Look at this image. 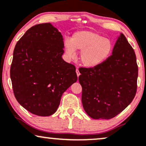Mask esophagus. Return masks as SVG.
<instances>
[{"label":"esophagus","instance_id":"1","mask_svg":"<svg viewBox=\"0 0 146 146\" xmlns=\"http://www.w3.org/2000/svg\"><path fill=\"white\" fill-rule=\"evenodd\" d=\"M76 73H77V77H79V75H80V73H79V69H78V68H77V69H76Z\"/></svg>","mask_w":146,"mask_h":146}]
</instances>
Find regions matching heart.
Wrapping results in <instances>:
<instances>
[{"label":"heart","instance_id":"obj_1","mask_svg":"<svg viewBox=\"0 0 146 146\" xmlns=\"http://www.w3.org/2000/svg\"><path fill=\"white\" fill-rule=\"evenodd\" d=\"M66 55L70 59L76 56V50H81L80 61L89 68L96 67L104 63L111 55L113 44L110 38L90 31L75 32L71 39L64 43Z\"/></svg>","mask_w":146,"mask_h":146}]
</instances>
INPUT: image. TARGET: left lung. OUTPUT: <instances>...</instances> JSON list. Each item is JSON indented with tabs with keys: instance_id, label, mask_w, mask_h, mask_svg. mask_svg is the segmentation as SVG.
<instances>
[{
	"instance_id": "8db88e82",
	"label": "left lung",
	"mask_w": 146,
	"mask_h": 146,
	"mask_svg": "<svg viewBox=\"0 0 146 146\" xmlns=\"http://www.w3.org/2000/svg\"><path fill=\"white\" fill-rule=\"evenodd\" d=\"M79 71L83 107L93 119L115 117L131 104L136 94V57L122 33L112 55L104 63L96 67H80Z\"/></svg>"
}]
</instances>
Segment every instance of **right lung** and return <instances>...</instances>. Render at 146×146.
<instances>
[{"instance_id": "1", "label": "right lung", "mask_w": 146, "mask_h": 146, "mask_svg": "<svg viewBox=\"0 0 146 146\" xmlns=\"http://www.w3.org/2000/svg\"><path fill=\"white\" fill-rule=\"evenodd\" d=\"M61 33L50 23L36 25L15 45L11 66L13 93L31 113L49 116L63 93L77 80L75 67L62 59Z\"/></svg>"}]
</instances>
